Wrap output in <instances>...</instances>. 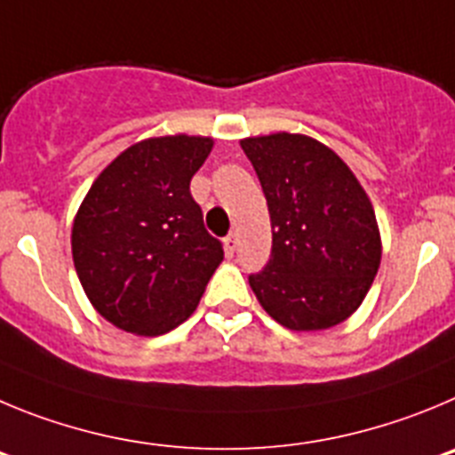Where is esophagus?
<instances>
[{
	"instance_id": "obj_1",
	"label": "esophagus",
	"mask_w": 455,
	"mask_h": 455,
	"mask_svg": "<svg viewBox=\"0 0 455 455\" xmlns=\"http://www.w3.org/2000/svg\"><path fill=\"white\" fill-rule=\"evenodd\" d=\"M235 249H237V237L235 235L224 237V251H227L228 256H233V253H235Z\"/></svg>"
}]
</instances>
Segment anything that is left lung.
I'll use <instances>...</instances> for the list:
<instances>
[{"mask_svg":"<svg viewBox=\"0 0 455 455\" xmlns=\"http://www.w3.org/2000/svg\"><path fill=\"white\" fill-rule=\"evenodd\" d=\"M272 224V258L249 276L265 313L290 331H326L360 308L379 272L380 231L354 172L324 142L276 131L240 140Z\"/></svg>","mask_w":455,"mask_h":455,"instance_id":"left-lung-1","label":"left lung"}]
</instances>
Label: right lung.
<instances>
[{
    "label": "right lung",
    "mask_w": 455,
    "mask_h": 455,
    "mask_svg": "<svg viewBox=\"0 0 455 455\" xmlns=\"http://www.w3.org/2000/svg\"><path fill=\"white\" fill-rule=\"evenodd\" d=\"M215 140L145 138L101 170L72 224V260L92 308L133 335H163L199 306L224 260L190 195Z\"/></svg>",
    "instance_id": "right-lung-1"
}]
</instances>
